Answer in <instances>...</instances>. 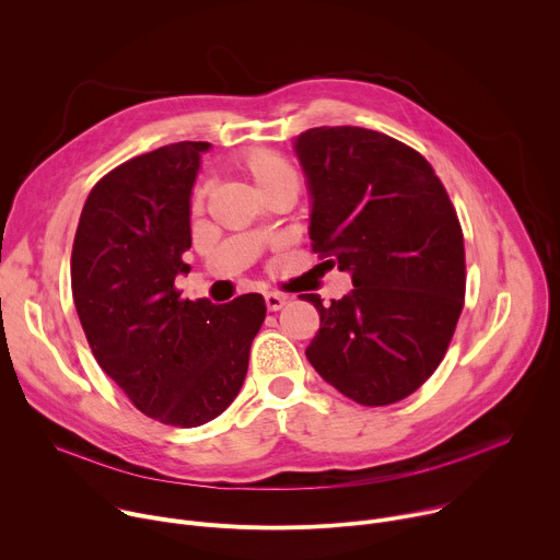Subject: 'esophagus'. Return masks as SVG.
<instances>
[{"mask_svg":"<svg viewBox=\"0 0 560 560\" xmlns=\"http://www.w3.org/2000/svg\"><path fill=\"white\" fill-rule=\"evenodd\" d=\"M285 303H288V299L281 296V294H277V292H268V294H266V305H268L270 312L281 310Z\"/></svg>","mask_w":560,"mask_h":560,"instance_id":"1","label":"esophagus"}]
</instances>
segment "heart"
I'll return each instance as SVG.
<instances>
[{"label":"heart","mask_w":560,"mask_h":560,"mask_svg":"<svg viewBox=\"0 0 560 560\" xmlns=\"http://www.w3.org/2000/svg\"><path fill=\"white\" fill-rule=\"evenodd\" d=\"M238 166H242V171L253 179V184L261 192V197L281 192V190L296 195L301 188L299 171L294 168V164L288 156H283L277 150H268V148L248 150L246 154L238 156ZM206 192H208L206 186L197 190L195 208L203 206Z\"/></svg>","instance_id":"1"}]
</instances>
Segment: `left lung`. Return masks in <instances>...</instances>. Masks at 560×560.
Listing matches in <instances>:
<instances>
[{"label":"left lung","mask_w":560,"mask_h":560,"mask_svg":"<svg viewBox=\"0 0 560 560\" xmlns=\"http://www.w3.org/2000/svg\"><path fill=\"white\" fill-rule=\"evenodd\" d=\"M294 150L312 195V250L352 292L301 294L322 326L312 368L361 406L417 392L443 361L465 303L463 230L428 159L383 132L322 126Z\"/></svg>","instance_id":"8db88e82"}]
</instances>
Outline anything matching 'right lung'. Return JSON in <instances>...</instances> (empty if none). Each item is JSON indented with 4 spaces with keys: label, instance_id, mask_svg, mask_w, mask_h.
I'll return each instance as SVG.
<instances>
[{
    "label": "right lung",
    "instance_id": "right-lung-1",
    "mask_svg": "<svg viewBox=\"0 0 560 560\" xmlns=\"http://www.w3.org/2000/svg\"><path fill=\"white\" fill-rule=\"evenodd\" d=\"M206 141H179L128 159L91 190L74 232L70 283L102 370L145 417L197 428L244 385L264 318L261 294L230 303L182 299L190 195Z\"/></svg>",
    "mask_w": 560,
    "mask_h": 560
}]
</instances>
